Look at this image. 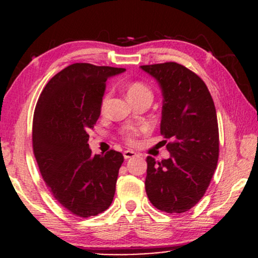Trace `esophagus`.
Segmentation results:
<instances>
[{"mask_svg": "<svg viewBox=\"0 0 258 258\" xmlns=\"http://www.w3.org/2000/svg\"><path fill=\"white\" fill-rule=\"evenodd\" d=\"M135 156H136V153L133 152V150H125V152H123V158H125L126 160L135 158Z\"/></svg>", "mask_w": 258, "mask_h": 258, "instance_id": "esophagus-1", "label": "esophagus"}]
</instances>
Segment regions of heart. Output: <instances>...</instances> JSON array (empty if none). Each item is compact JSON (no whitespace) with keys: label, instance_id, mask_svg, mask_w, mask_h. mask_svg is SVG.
<instances>
[{"label":"heart","instance_id":"b5f03b06","mask_svg":"<svg viewBox=\"0 0 258 258\" xmlns=\"http://www.w3.org/2000/svg\"><path fill=\"white\" fill-rule=\"evenodd\" d=\"M127 96L128 98L132 100L139 98V97L143 96H152V92H150L149 88L147 87L146 85L142 84V82H131L128 86H127ZM109 99H110V94L106 93L103 96L102 100H100V111L104 112L108 108ZM138 135V130L135 128V127H128V128L123 130L122 131V138L126 143L133 144L136 142V137Z\"/></svg>","mask_w":258,"mask_h":258}]
</instances>
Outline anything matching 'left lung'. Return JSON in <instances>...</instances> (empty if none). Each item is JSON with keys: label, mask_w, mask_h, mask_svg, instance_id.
Returning <instances> with one entry per match:
<instances>
[{"label": "left lung", "mask_w": 258, "mask_h": 258, "mask_svg": "<svg viewBox=\"0 0 258 258\" xmlns=\"http://www.w3.org/2000/svg\"><path fill=\"white\" fill-rule=\"evenodd\" d=\"M164 96L160 133L170 159L147 158L146 191L160 211L183 214L206 193L220 155L216 108L205 82L174 61L142 65Z\"/></svg>", "instance_id": "obj_1"}]
</instances>
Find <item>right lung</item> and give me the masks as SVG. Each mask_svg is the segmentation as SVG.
<instances>
[{
  "label": "right lung",
  "instance_id": "obj_1",
  "mask_svg": "<svg viewBox=\"0 0 258 258\" xmlns=\"http://www.w3.org/2000/svg\"><path fill=\"white\" fill-rule=\"evenodd\" d=\"M123 68L75 63L55 74L41 92L32 122V150L55 200L78 217L97 216L110 206L122 154L92 155L88 131L100 115L108 78Z\"/></svg>",
  "mask_w": 258,
  "mask_h": 258
}]
</instances>
